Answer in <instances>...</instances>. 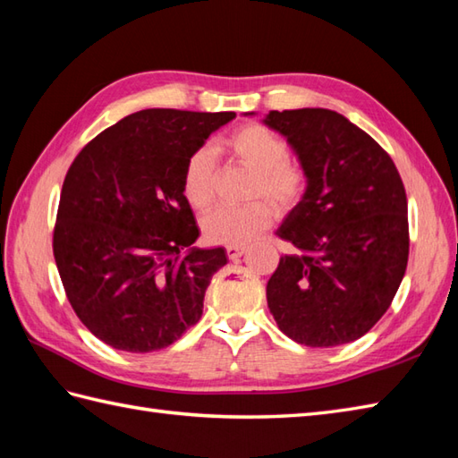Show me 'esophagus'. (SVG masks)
<instances>
[{
	"label": "esophagus",
	"instance_id": "1",
	"mask_svg": "<svg viewBox=\"0 0 458 458\" xmlns=\"http://www.w3.org/2000/svg\"><path fill=\"white\" fill-rule=\"evenodd\" d=\"M244 251H246L244 246H226V256L230 259H236L240 256H244Z\"/></svg>",
	"mask_w": 458,
	"mask_h": 458
}]
</instances>
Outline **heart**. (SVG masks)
<instances>
[{
	"mask_svg": "<svg viewBox=\"0 0 458 458\" xmlns=\"http://www.w3.org/2000/svg\"><path fill=\"white\" fill-rule=\"evenodd\" d=\"M224 149L242 167L254 171L248 199H264L246 207H222L202 218V236L210 244L242 246L269 228L277 214H289L299 207L309 189V174L289 159V145L261 123L242 125L224 140ZM218 165L210 148H199L189 155L182 169V194L194 210H207L216 199ZM268 202L266 203L265 200Z\"/></svg>",
	"mask_w": 458,
	"mask_h": 458,
	"instance_id": "heart-1",
	"label": "heart"
}]
</instances>
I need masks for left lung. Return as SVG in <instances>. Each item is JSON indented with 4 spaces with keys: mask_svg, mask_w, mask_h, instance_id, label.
I'll return each instance as SVG.
<instances>
[{
    "mask_svg": "<svg viewBox=\"0 0 458 458\" xmlns=\"http://www.w3.org/2000/svg\"><path fill=\"white\" fill-rule=\"evenodd\" d=\"M309 174L305 199L277 230L293 244L267 281V307L299 344L364 336L390 309L410 256L407 197L390 155L344 115L271 110Z\"/></svg>",
    "mask_w": 458,
    "mask_h": 458,
    "instance_id": "1",
    "label": "left lung"
}]
</instances>
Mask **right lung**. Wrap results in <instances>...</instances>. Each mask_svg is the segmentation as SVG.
<instances>
[{"label": "right lung", "instance_id": "right-lung-1", "mask_svg": "<svg viewBox=\"0 0 458 458\" xmlns=\"http://www.w3.org/2000/svg\"><path fill=\"white\" fill-rule=\"evenodd\" d=\"M234 112H135L86 143L68 169L53 254L68 303L123 352H155L197 325L224 248L199 238L182 194L189 155Z\"/></svg>", "mask_w": 458, "mask_h": 458}]
</instances>
